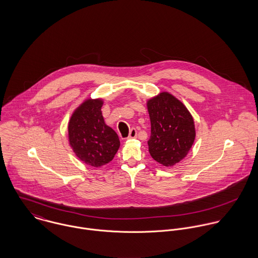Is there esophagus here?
Wrapping results in <instances>:
<instances>
[{
  "mask_svg": "<svg viewBox=\"0 0 258 258\" xmlns=\"http://www.w3.org/2000/svg\"><path fill=\"white\" fill-rule=\"evenodd\" d=\"M137 137V130L135 128H132L130 130V133H129V136H128V139H134Z\"/></svg>",
  "mask_w": 258,
  "mask_h": 258,
  "instance_id": "esophagus-1",
  "label": "esophagus"
}]
</instances>
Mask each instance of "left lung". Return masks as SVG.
<instances>
[{"label": "left lung", "mask_w": 258, "mask_h": 258, "mask_svg": "<svg viewBox=\"0 0 258 258\" xmlns=\"http://www.w3.org/2000/svg\"><path fill=\"white\" fill-rule=\"evenodd\" d=\"M147 106L151 120L150 155L163 166H174L184 159L194 144V119L184 104L168 92L150 99Z\"/></svg>", "instance_id": "obj_1"}]
</instances>
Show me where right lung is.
<instances>
[{"label":"right lung","mask_w":258,"mask_h":258,"mask_svg":"<svg viewBox=\"0 0 258 258\" xmlns=\"http://www.w3.org/2000/svg\"><path fill=\"white\" fill-rule=\"evenodd\" d=\"M101 99H88L74 111L69 124L70 144L85 164L99 168L108 164L117 153L120 141L104 122Z\"/></svg>","instance_id":"obj_1"}]
</instances>
